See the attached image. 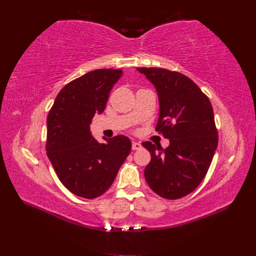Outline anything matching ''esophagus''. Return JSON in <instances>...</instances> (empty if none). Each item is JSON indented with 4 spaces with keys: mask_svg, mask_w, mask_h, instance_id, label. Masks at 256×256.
Segmentation results:
<instances>
[{
    "mask_svg": "<svg viewBox=\"0 0 256 256\" xmlns=\"http://www.w3.org/2000/svg\"><path fill=\"white\" fill-rule=\"evenodd\" d=\"M142 147V144L140 142H132V150H140Z\"/></svg>",
    "mask_w": 256,
    "mask_h": 256,
    "instance_id": "1",
    "label": "esophagus"
}]
</instances>
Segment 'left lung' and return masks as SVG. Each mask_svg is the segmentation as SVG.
Listing matches in <instances>:
<instances>
[{"label": "left lung", "instance_id": "left-lung-1", "mask_svg": "<svg viewBox=\"0 0 256 256\" xmlns=\"http://www.w3.org/2000/svg\"><path fill=\"white\" fill-rule=\"evenodd\" d=\"M157 90L159 131L170 145H142L150 152L145 180L158 196L176 200L189 194L202 182L218 146L210 102L188 76L164 68H136Z\"/></svg>", "mask_w": 256, "mask_h": 256}]
</instances>
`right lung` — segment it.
<instances>
[{"mask_svg": "<svg viewBox=\"0 0 256 256\" xmlns=\"http://www.w3.org/2000/svg\"><path fill=\"white\" fill-rule=\"evenodd\" d=\"M122 74L120 69H96L69 82L48 114L46 150L60 182L78 196L104 194L130 154L129 138H104L106 143H99L90 129Z\"/></svg>", "mask_w": 256, "mask_h": 256, "instance_id": "right-lung-1", "label": "right lung"}]
</instances>
